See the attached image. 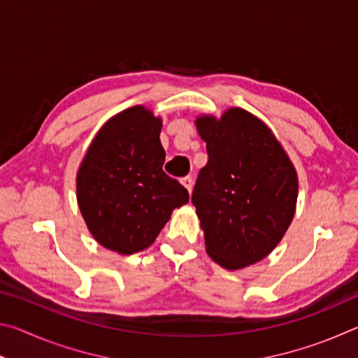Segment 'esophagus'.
Instances as JSON below:
<instances>
[{"instance_id": "esophagus-1", "label": "esophagus", "mask_w": 358, "mask_h": 358, "mask_svg": "<svg viewBox=\"0 0 358 358\" xmlns=\"http://www.w3.org/2000/svg\"><path fill=\"white\" fill-rule=\"evenodd\" d=\"M181 185H183L186 189H187V192H191L192 191V186H194V183H192V178L191 177H185V178H181Z\"/></svg>"}]
</instances>
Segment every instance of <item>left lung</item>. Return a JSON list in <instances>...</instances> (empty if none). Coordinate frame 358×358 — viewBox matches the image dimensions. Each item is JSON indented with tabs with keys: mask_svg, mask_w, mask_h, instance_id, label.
Masks as SVG:
<instances>
[{
	"mask_svg": "<svg viewBox=\"0 0 358 358\" xmlns=\"http://www.w3.org/2000/svg\"><path fill=\"white\" fill-rule=\"evenodd\" d=\"M194 123L208 153L191 199L205 251L222 268L241 270L268 256L287 232L299 175L273 131L245 108L199 115Z\"/></svg>",
	"mask_w": 358,
	"mask_h": 358,
	"instance_id": "obj_1",
	"label": "left lung"
}]
</instances>
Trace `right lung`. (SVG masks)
Instances as JSON below:
<instances>
[{"mask_svg": "<svg viewBox=\"0 0 358 358\" xmlns=\"http://www.w3.org/2000/svg\"><path fill=\"white\" fill-rule=\"evenodd\" d=\"M162 118L145 106L108 118L78 166L77 203L101 246L129 256L155 243L189 194L162 171Z\"/></svg>", "mask_w": 358, "mask_h": 358, "instance_id": "obj_1", "label": "right lung"}]
</instances>
